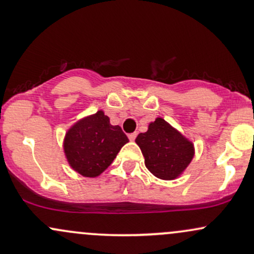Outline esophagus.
I'll use <instances>...</instances> for the list:
<instances>
[{"mask_svg": "<svg viewBox=\"0 0 254 254\" xmlns=\"http://www.w3.org/2000/svg\"><path fill=\"white\" fill-rule=\"evenodd\" d=\"M129 139L130 141H135V138H136V136H137V133L136 132H132V133H129Z\"/></svg>", "mask_w": 254, "mask_h": 254, "instance_id": "1", "label": "esophagus"}]
</instances>
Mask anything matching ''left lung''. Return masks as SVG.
I'll list each match as a JSON object with an SVG mask.
<instances>
[{
    "instance_id": "obj_1",
    "label": "left lung",
    "mask_w": 254,
    "mask_h": 254,
    "mask_svg": "<svg viewBox=\"0 0 254 254\" xmlns=\"http://www.w3.org/2000/svg\"><path fill=\"white\" fill-rule=\"evenodd\" d=\"M136 143L144 156L145 167L164 180L179 177L194 154L193 144L162 118H156L148 131L139 133Z\"/></svg>"
}]
</instances>
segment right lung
Here are the masks:
<instances>
[{"instance_id":"add662e5","label":"right lung","mask_w":254,"mask_h":254,"mask_svg":"<svg viewBox=\"0 0 254 254\" xmlns=\"http://www.w3.org/2000/svg\"><path fill=\"white\" fill-rule=\"evenodd\" d=\"M129 138L119 125L98 111L72 125L64 138V153L70 166L83 177L94 178L112 164Z\"/></svg>"}]
</instances>
